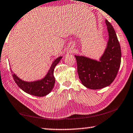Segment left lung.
I'll list each match as a JSON object with an SVG mask.
<instances>
[{
    "label": "left lung",
    "mask_w": 133,
    "mask_h": 133,
    "mask_svg": "<svg viewBox=\"0 0 133 133\" xmlns=\"http://www.w3.org/2000/svg\"><path fill=\"white\" fill-rule=\"evenodd\" d=\"M105 23L109 41L99 61L75 56L79 79L84 86L90 89H102L109 86L116 78L121 65V50L116 34L107 20Z\"/></svg>",
    "instance_id": "left-lung-1"
}]
</instances>
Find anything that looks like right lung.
I'll return each mask as SVG.
<instances>
[{
    "label": "right lung",
    "instance_id": "1",
    "mask_svg": "<svg viewBox=\"0 0 133 133\" xmlns=\"http://www.w3.org/2000/svg\"><path fill=\"white\" fill-rule=\"evenodd\" d=\"M62 58V57L60 56L54 61L47 75L41 80L32 82H24L19 78L11 71L12 77L18 87L25 92L36 97H44L49 94L53 89L55 83V78L53 75L54 69Z\"/></svg>",
    "mask_w": 133,
    "mask_h": 133
}]
</instances>
